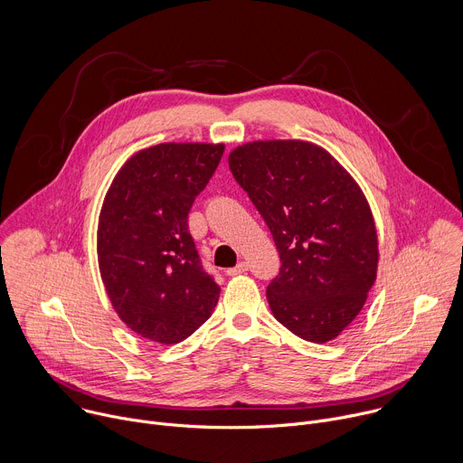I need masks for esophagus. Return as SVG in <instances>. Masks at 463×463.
<instances>
[{
    "instance_id": "1",
    "label": "esophagus",
    "mask_w": 463,
    "mask_h": 463,
    "mask_svg": "<svg viewBox=\"0 0 463 463\" xmlns=\"http://www.w3.org/2000/svg\"><path fill=\"white\" fill-rule=\"evenodd\" d=\"M245 270H247V263H245V261H240L236 267L227 269V274H229V276H238V274H243Z\"/></svg>"
}]
</instances>
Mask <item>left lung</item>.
<instances>
[{
  "mask_svg": "<svg viewBox=\"0 0 463 463\" xmlns=\"http://www.w3.org/2000/svg\"><path fill=\"white\" fill-rule=\"evenodd\" d=\"M229 167L279 252L267 287L274 318L307 342L335 340L376 281L378 232L364 191L324 146L301 139L243 143Z\"/></svg>",
  "mask_w": 463,
  "mask_h": 463,
  "instance_id": "8db88e82",
  "label": "left lung"
}]
</instances>
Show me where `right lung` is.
I'll return each mask as SVG.
<instances>
[{
    "label": "right lung",
    "instance_id": "obj_1",
    "mask_svg": "<svg viewBox=\"0 0 463 463\" xmlns=\"http://www.w3.org/2000/svg\"><path fill=\"white\" fill-rule=\"evenodd\" d=\"M223 143H160L114 176L98 220V265L119 320L137 336L180 344L213 315L220 285L203 270L189 211Z\"/></svg>",
    "mask_w": 463,
    "mask_h": 463
}]
</instances>
